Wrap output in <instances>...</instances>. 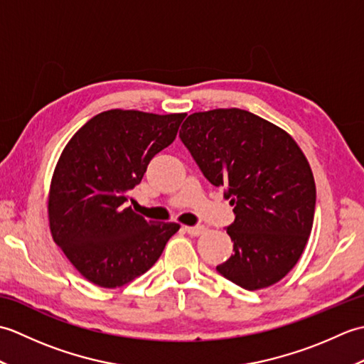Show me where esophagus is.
<instances>
[{
	"instance_id": "1",
	"label": "esophagus",
	"mask_w": 364,
	"mask_h": 364,
	"mask_svg": "<svg viewBox=\"0 0 364 364\" xmlns=\"http://www.w3.org/2000/svg\"><path fill=\"white\" fill-rule=\"evenodd\" d=\"M184 230L188 231L191 236H200L205 231L203 225H197V227H184Z\"/></svg>"
}]
</instances>
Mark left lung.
Wrapping results in <instances>:
<instances>
[{
  "label": "left lung",
  "mask_w": 364,
  "mask_h": 364,
  "mask_svg": "<svg viewBox=\"0 0 364 364\" xmlns=\"http://www.w3.org/2000/svg\"><path fill=\"white\" fill-rule=\"evenodd\" d=\"M180 137L235 206L227 227L235 253L218 272L249 291L280 282L313 228L316 184L304 151L284 129L237 107L191 114Z\"/></svg>",
  "instance_id": "obj_1"
}]
</instances>
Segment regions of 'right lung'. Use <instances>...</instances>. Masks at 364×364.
I'll return each mask as SVG.
<instances>
[{
	"label": "right lung",
	"mask_w": 364,
	"mask_h": 364,
	"mask_svg": "<svg viewBox=\"0 0 364 364\" xmlns=\"http://www.w3.org/2000/svg\"><path fill=\"white\" fill-rule=\"evenodd\" d=\"M186 114L111 109L68 141L48 196L53 241L89 282L117 288L145 274L180 225L127 206L153 156L175 141Z\"/></svg>",
	"instance_id": "obj_1"
}]
</instances>
